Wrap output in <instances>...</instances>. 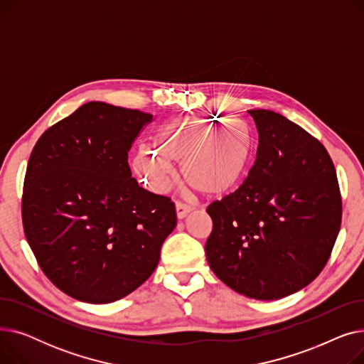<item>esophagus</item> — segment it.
<instances>
[{
  "instance_id": "1",
  "label": "esophagus",
  "mask_w": 364,
  "mask_h": 364,
  "mask_svg": "<svg viewBox=\"0 0 364 364\" xmlns=\"http://www.w3.org/2000/svg\"><path fill=\"white\" fill-rule=\"evenodd\" d=\"M192 206L187 205V203H183V202H176V211H177V217L180 220H183L188 213H192Z\"/></svg>"
}]
</instances>
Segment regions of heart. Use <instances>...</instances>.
Segmentation results:
<instances>
[{"label":"heart","instance_id":"b5f03b06","mask_svg":"<svg viewBox=\"0 0 364 364\" xmlns=\"http://www.w3.org/2000/svg\"><path fill=\"white\" fill-rule=\"evenodd\" d=\"M156 140L158 149L143 147L132 161L139 178L155 192L174 181L172 164H178L190 186L208 196H221L243 180L252 161L250 128L235 118L180 117L166 122Z\"/></svg>","mask_w":364,"mask_h":364}]
</instances>
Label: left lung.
Returning a JSON list of instances; mask_svg holds the SVG:
<instances>
[{"instance_id": "8db88e82", "label": "left lung", "mask_w": 364, "mask_h": 364, "mask_svg": "<svg viewBox=\"0 0 364 364\" xmlns=\"http://www.w3.org/2000/svg\"><path fill=\"white\" fill-rule=\"evenodd\" d=\"M257 159L236 192L208 206L205 252L227 286L279 299L311 283L326 265L342 220L333 162L324 146L280 113L247 110Z\"/></svg>"}]
</instances>
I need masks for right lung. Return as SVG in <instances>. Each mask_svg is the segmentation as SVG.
I'll use <instances>...</instances> for the list:
<instances>
[{
  "mask_svg": "<svg viewBox=\"0 0 364 364\" xmlns=\"http://www.w3.org/2000/svg\"><path fill=\"white\" fill-rule=\"evenodd\" d=\"M153 114L90 102L32 149L22 195L26 240L50 282L107 304L136 291L177 224L171 198L131 177L128 151Z\"/></svg>",
  "mask_w": 364,
  "mask_h": 364,
  "instance_id": "add662e5",
  "label": "right lung"
}]
</instances>
